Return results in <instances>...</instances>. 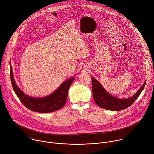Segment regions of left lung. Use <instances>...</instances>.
<instances>
[{
	"instance_id": "obj_1",
	"label": "left lung",
	"mask_w": 154,
	"mask_h": 154,
	"mask_svg": "<svg viewBox=\"0 0 154 154\" xmlns=\"http://www.w3.org/2000/svg\"><path fill=\"white\" fill-rule=\"evenodd\" d=\"M91 79L93 95L96 103L102 108L112 111L122 110L130 106L140 96L146 84L145 81L139 90L134 96L126 99H121L109 94L105 91L102 85L93 77H91Z\"/></svg>"
}]
</instances>
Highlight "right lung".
I'll use <instances>...</instances> for the list:
<instances>
[{"instance_id": "obj_1", "label": "right lung", "mask_w": 154, "mask_h": 154, "mask_svg": "<svg viewBox=\"0 0 154 154\" xmlns=\"http://www.w3.org/2000/svg\"><path fill=\"white\" fill-rule=\"evenodd\" d=\"M10 78L13 88L21 102L28 109L39 113H50L61 108L66 102L70 86L74 80L71 78L63 82L58 88L51 94L41 97H31L25 94L16 85L11 66H10Z\"/></svg>"}]
</instances>
